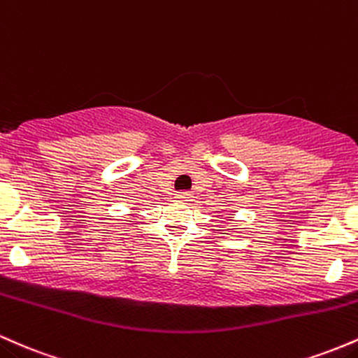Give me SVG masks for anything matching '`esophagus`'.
<instances>
[{
    "label": "esophagus",
    "instance_id": "obj_1",
    "mask_svg": "<svg viewBox=\"0 0 358 358\" xmlns=\"http://www.w3.org/2000/svg\"><path fill=\"white\" fill-rule=\"evenodd\" d=\"M176 199L180 201V203H187V201H191V192H178Z\"/></svg>",
    "mask_w": 358,
    "mask_h": 358
}]
</instances>
